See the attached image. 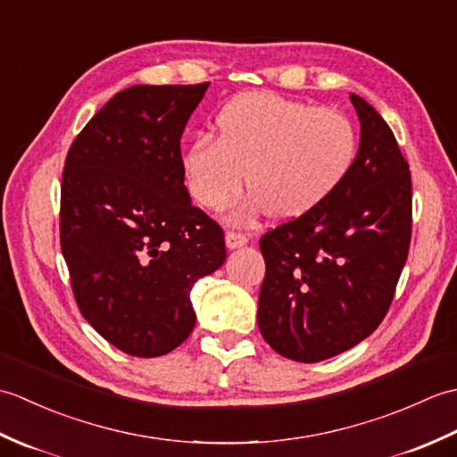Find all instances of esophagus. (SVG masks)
Wrapping results in <instances>:
<instances>
[{
	"instance_id": "esophagus-1",
	"label": "esophagus",
	"mask_w": 457,
	"mask_h": 457,
	"mask_svg": "<svg viewBox=\"0 0 457 457\" xmlns=\"http://www.w3.org/2000/svg\"><path fill=\"white\" fill-rule=\"evenodd\" d=\"M245 244H247V236L245 234H239V231H228V234H226V245L229 249L244 247Z\"/></svg>"
}]
</instances>
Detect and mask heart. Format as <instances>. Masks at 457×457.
Masks as SVG:
<instances>
[{
	"mask_svg": "<svg viewBox=\"0 0 457 457\" xmlns=\"http://www.w3.org/2000/svg\"><path fill=\"white\" fill-rule=\"evenodd\" d=\"M359 154L349 115L332 108L249 92L223 105L216 137L200 133L182 154L192 198L226 210L245 184L251 194L231 213L245 221L269 212L293 220L312 212L342 187Z\"/></svg>",
	"mask_w": 457,
	"mask_h": 457,
	"instance_id": "heart-1",
	"label": "heart"
}]
</instances>
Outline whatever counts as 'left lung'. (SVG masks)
<instances>
[{
  "mask_svg": "<svg viewBox=\"0 0 457 457\" xmlns=\"http://www.w3.org/2000/svg\"><path fill=\"white\" fill-rule=\"evenodd\" d=\"M357 162L324 204L261 237L257 324L283 357L316 363L363 342L391 306L411 245L412 184L389 125L357 94Z\"/></svg>",
  "mask_w": 457,
  "mask_h": 457,
  "instance_id": "left-lung-1",
  "label": "left lung"
}]
</instances>
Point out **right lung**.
<instances>
[{
	"label": "right lung",
	"mask_w": 457,
	"mask_h": 457,
	"mask_svg": "<svg viewBox=\"0 0 457 457\" xmlns=\"http://www.w3.org/2000/svg\"><path fill=\"white\" fill-rule=\"evenodd\" d=\"M208 86H131L66 154L61 249L76 304L135 357L164 355L190 336V290L226 261L223 231L192 206L182 172L180 137Z\"/></svg>",
	"instance_id": "obj_1"
}]
</instances>
